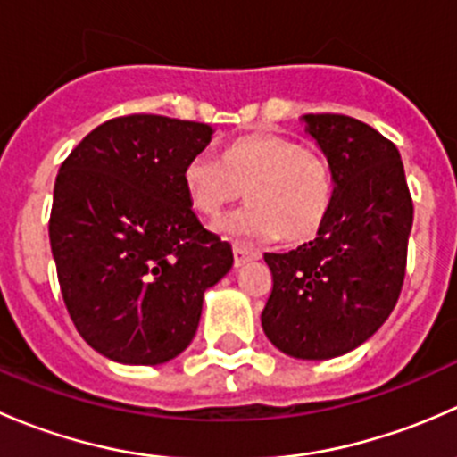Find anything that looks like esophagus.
Returning <instances> with one entry per match:
<instances>
[{
	"label": "esophagus",
	"instance_id": "1",
	"mask_svg": "<svg viewBox=\"0 0 457 457\" xmlns=\"http://www.w3.org/2000/svg\"><path fill=\"white\" fill-rule=\"evenodd\" d=\"M258 254L256 252H252V250H247V247H243V245H234V265L237 267H241L243 262H247V261H252V258H256Z\"/></svg>",
	"mask_w": 457,
	"mask_h": 457
}]
</instances>
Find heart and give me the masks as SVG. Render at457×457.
I'll list each match as a JSON object with an SVG mask.
<instances>
[{"label":"heart","instance_id":"b5f03b06","mask_svg":"<svg viewBox=\"0 0 457 457\" xmlns=\"http://www.w3.org/2000/svg\"><path fill=\"white\" fill-rule=\"evenodd\" d=\"M183 186L192 207L216 219L243 195L252 203L220 220L229 237L267 243L314 238L334 203V172L320 150L301 145L276 132H254L237 139L223 159L199 152L183 170Z\"/></svg>","mask_w":457,"mask_h":457}]
</instances>
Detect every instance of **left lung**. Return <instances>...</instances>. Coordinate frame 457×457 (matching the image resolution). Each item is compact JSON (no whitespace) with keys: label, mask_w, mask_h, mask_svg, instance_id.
Returning a JSON list of instances; mask_svg holds the SVG:
<instances>
[{"label":"left lung","mask_w":457,"mask_h":457,"mask_svg":"<svg viewBox=\"0 0 457 457\" xmlns=\"http://www.w3.org/2000/svg\"><path fill=\"white\" fill-rule=\"evenodd\" d=\"M305 121L331 163L334 203L314 241L265 254L271 294L261 322L287 356L327 361L365 343L398 303L413 201L386 137L347 114Z\"/></svg>","instance_id":"1"}]
</instances>
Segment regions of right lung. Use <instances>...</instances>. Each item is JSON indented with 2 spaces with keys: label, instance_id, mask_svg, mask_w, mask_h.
I'll return each instance as SVG.
<instances>
[{
  "label": "right lung",
  "instance_id": "obj_1",
  "mask_svg": "<svg viewBox=\"0 0 457 457\" xmlns=\"http://www.w3.org/2000/svg\"><path fill=\"white\" fill-rule=\"evenodd\" d=\"M207 123L126 114L96 126L54 181L48 234L63 303L81 338L110 361L161 365L195 338L203 292L232 267L205 229L183 170Z\"/></svg>",
  "mask_w": 457,
  "mask_h": 457
}]
</instances>
